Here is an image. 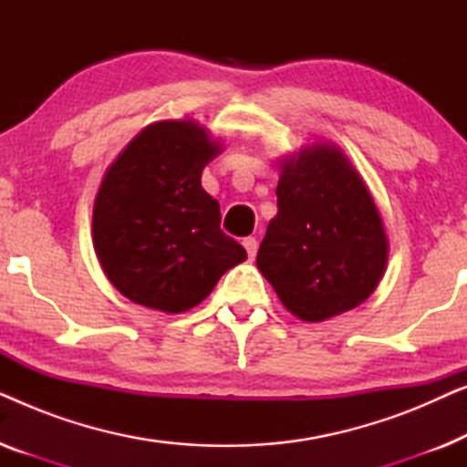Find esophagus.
Instances as JSON below:
<instances>
[{"mask_svg":"<svg viewBox=\"0 0 467 467\" xmlns=\"http://www.w3.org/2000/svg\"><path fill=\"white\" fill-rule=\"evenodd\" d=\"M242 244H244V248H246L248 259H253L254 254H257V248H259V242H257V238H253V235H248V238L242 240Z\"/></svg>","mask_w":467,"mask_h":467,"instance_id":"obj_1","label":"esophagus"}]
</instances>
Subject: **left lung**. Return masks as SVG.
<instances>
[{"instance_id": "obj_1", "label": "left lung", "mask_w": 467, "mask_h": 467, "mask_svg": "<svg viewBox=\"0 0 467 467\" xmlns=\"http://www.w3.org/2000/svg\"><path fill=\"white\" fill-rule=\"evenodd\" d=\"M278 214L257 267L297 318L318 323L361 302L380 283L387 235L372 195L336 146L315 144L283 163Z\"/></svg>"}]
</instances>
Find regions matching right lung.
<instances>
[{
  "instance_id": "add662e5",
  "label": "right lung",
  "mask_w": 467,
  "mask_h": 467,
  "mask_svg": "<svg viewBox=\"0 0 467 467\" xmlns=\"http://www.w3.org/2000/svg\"><path fill=\"white\" fill-rule=\"evenodd\" d=\"M221 150L203 127H146L108 168L93 208V244L106 276L131 302L184 312L246 259L223 234L221 208L202 170Z\"/></svg>"
}]
</instances>
